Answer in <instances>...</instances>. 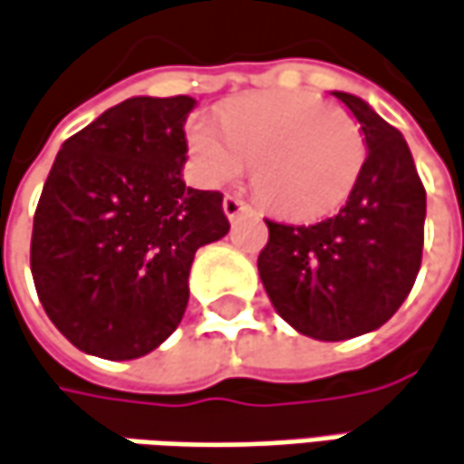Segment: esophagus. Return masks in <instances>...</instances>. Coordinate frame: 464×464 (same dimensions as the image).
Wrapping results in <instances>:
<instances>
[{
    "label": "esophagus",
    "mask_w": 464,
    "mask_h": 464,
    "mask_svg": "<svg viewBox=\"0 0 464 464\" xmlns=\"http://www.w3.org/2000/svg\"><path fill=\"white\" fill-rule=\"evenodd\" d=\"M252 208L241 199V197H236V194H226V199H223V212L228 215V220H236L238 215H244V212H249Z\"/></svg>",
    "instance_id": "esophagus-1"
}]
</instances>
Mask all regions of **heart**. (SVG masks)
<instances>
[{"instance_id": "heart-1", "label": "heart", "mask_w": 464, "mask_h": 464, "mask_svg": "<svg viewBox=\"0 0 464 464\" xmlns=\"http://www.w3.org/2000/svg\"><path fill=\"white\" fill-rule=\"evenodd\" d=\"M220 124L194 119L187 130L199 179L226 184L252 163L262 202L293 220L337 210L366 163L361 124L314 92H254L228 103Z\"/></svg>"}]
</instances>
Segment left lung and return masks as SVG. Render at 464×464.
I'll list each match as a JSON object with an SVG mask.
<instances>
[{
	"mask_svg": "<svg viewBox=\"0 0 464 464\" xmlns=\"http://www.w3.org/2000/svg\"><path fill=\"white\" fill-rule=\"evenodd\" d=\"M366 163L348 202L314 226L267 220L256 267L275 312L306 337L337 343L379 330L413 288L423 254L426 189L405 137L351 92Z\"/></svg>",
	"mask_w": 464,
	"mask_h": 464,
	"instance_id": "left-lung-1",
	"label": "left lung"
}]
</instances>
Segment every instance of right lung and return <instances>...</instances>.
<instances>
[{
  "label": "right lung",
  "instance_id": "right-lung-1",
  "mask_svg": "<svg viewBox=\"0 0 464 464\" xmlns=\"http://www.w3.org/2000/svg\"><path fill=\"white\" fill-rule=\"evenodd\" d=\"M189 95H137L62 145L35 208L33 283L53 327L109 361L179 327L199 246L231 223L223 194L184 184Z\"/></svg>",
  "mask_w": 464,
  "mask_h": 464
}]
</instances>
